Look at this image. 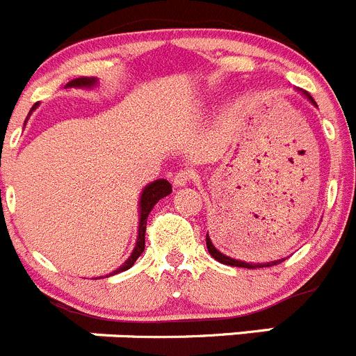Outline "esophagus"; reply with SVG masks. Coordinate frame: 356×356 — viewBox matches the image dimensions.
Here are the masks:
<instances>
[{
  "label": "esophagus",
  "mask_w": 356,
  "mask_h": 356,
  "mask_svg": "<svg viewBox=\"0 0 356 356\" xmlns=\"http://www.w3.org/2000/svg\"><path fill=\"white\" fill-rule=\"evenodd\" d=\"M193 178H194L193 169L184 168V169H180V171L175 172V176H172V184H175L176 187H184V185L191 184V180H193Z\"/></svg>",
  "instance_id": "obj_1"
}]
</instances>
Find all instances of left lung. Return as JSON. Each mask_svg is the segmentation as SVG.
<instances>
[{"mask_svg": "<svg viewBox=\"0 0 356 356\" xmlns=\"http://www.w3.org/2000/svg\"><path fill=\"white\" fill-rule=\"evenodd\" d=\"M307 97L310 99V102L316 105V102L312 99V96L310 94H307ZM207 248H209V253L212 254L213 259L217 260V262L221 264H226V266H234V267H246V269H257V267H271V266H278V264L284 262L285 259L282 260H275V262H266V264H248V262H241V260H235V259H229V257H226V254H222L221 251H217L216 246L212 244V241L209 238V235H207Z\"/></svg>", "mask_w": 356, "mask_h": 356, "instance_id": "obj_1", "label": "left lung"}]
</instances>
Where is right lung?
<instances>
[{"label":"right lung","instance_id":"add662e5","mask_svg":"<svg viewBox=\"0 0 356 356\" xmlns=\"http://www.w3.org/2000/svg\"><path fill=\"white\" fill-rule=\"evenodd\" d=\"M92 85H96V80L94 78H74V80L69 81L65 87H92ZM37 103L33 106H31L30 114L35 110ZM28 114V115H30ZM171 184H169L168 180H155L153 184H149L147 187H144L143 194H140V201H139V213H140V219H139V237H137V244H135L134 248V253L130 254V259L127 260V262L122 264L119 269H115L114 275H118V273L121 271H127V269H130L131 266L135 264V260L139 259L140 254H143L144 251V235H146V221H147V216H149V212L153 210V207L159 203L162 197H165L168 194H171ZM112 276V275H108Z\"/></svg>","mask_w":356,"mask_h":356}]
</instances>
